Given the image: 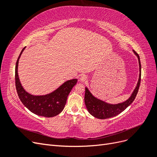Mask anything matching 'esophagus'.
Wrapping results in <instances>:
<instances>
[{
	"label": "esophagus",
	"mask_w": 157,
	"mask_h": 157,
	"mask_svg": "<svg viewBox=\"0 0 157 157\" xmlns=\"http://www.w3.org/2000/svg\"><path fill=\"white\" fill-rule=\"evenodd\" d=\"M80 81H81L82 82H86V80H87V77H86V75H82L81 77L80 78Z\"/></svg>",
	"instance_id": "obj_1"
}]
</instances>
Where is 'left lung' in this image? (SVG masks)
<instances>
[{"mask_svg":"<svg viewBox=\"0 0 157 157\" xmlns=\"http://www.w3.org/2000/svg\"><path fill=\"white\" fill-rule=\"evenodd\" d=\"M134 51V53L137 56L138 58L140 65V77L137 86L132 92L131 96L123 103L115 104H109L105 101H101L96 98H95L93 95L90 93L87 88H85V95H84V102L85 105L88 109V112L94 117L99 118V119H105V118H111L118 115V114L122 113L123 111L129 106L130 104L134 101L137 94L138 92V90L141 82V62L138 54Z\"/></svg>","mask_w":157,"mask_h":157,"instance_id":"left-lung-1","label":"left lung"}]
</instances>
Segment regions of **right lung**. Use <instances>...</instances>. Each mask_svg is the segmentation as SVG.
Here are the masks:
<instances>
[{
	"label": "right lung",
	"mask_w": 157,
	"mask_h": 157,
	"mask_svg": "<svg viewBox=\"0 0 157 157\" xmlns=\"http://www.w3.org/2000/svg\"><path fill=\"white\" fill-rule=\"evenodd\" d=\"M25 48V47L23 48L18 57L15 69L16 88L19 98L23 105L36 115L44 117L58 115L63 110L68 95L77 84V79L67 80L55 91L44 96H33L27 93L22 87L17 74L18 61Z\"/></svg>",
	"instance_id": "1"
}]
</instances>
